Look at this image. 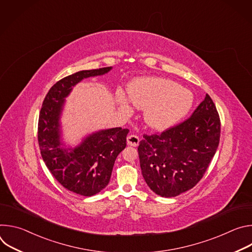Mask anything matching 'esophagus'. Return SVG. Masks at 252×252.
Masks as SVG:
<instances>
[{
  "label": "esophagus",
  "instance_id": "obj_1",
  "mask_svg": "<svg viewBox=\"0 0 252 252\" xmlns=\"http://www.w3.org/2000/svg\"><path fill=\"white\" fill-rule=\"evenodd\" d=\"M126 142L128 146H131V147H137L138 143H139V137L134 135V134H130L126 137Z\"/></svg>",
  "mask_w": 252,
  "mask_h": 252
}]
</instances>
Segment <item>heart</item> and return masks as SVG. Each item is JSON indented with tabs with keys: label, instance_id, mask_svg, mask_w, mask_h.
<instances>
[{
	"label": "heart",
	"instance_id": "heart-1",
	"mask_svg": "<svg viewBox=\"0 0 252 252\" xmlns=\"http://www.w3.org/2000/svg\"><path fill=\"white\" fill-rule=\"evenodd\" d=\"M127 97L121 90L117 92V101L121 110L131 112V102L145 110L146 124L158 130H163L182 121L193 104L190 91L177 83L162 78L146 77L132 81L128 86Z\"/></svg>",
	"mask_w": 252,
	"mask_h": 252
}]
</instances>
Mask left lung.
Segmentation results:
<instances>
[{
	"instance_id": "8db88e82",
	"label": "left lung",
	"mask_w": 252,
	"mask_h": 252,
	"mask_svg": "<svg viewBox=\"0 0 252 252\" xmlns=\"http://www.w3.org/2000/svg\"><path fill=\"white\" fill-rule=\"evenodd\" d=\"M220 120L206 94L191 117L160 134L143 135L138 157L143 178L162 197H174L196 186L218 150Z\"/></svg>"
}]
</instances>
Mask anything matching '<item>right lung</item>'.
<instances>
[{"instance_id": "add662e5", "label": "right lung", "mask_w": 252, "mask_h": 252, "mask_svg": "<svg viewBox=\"0 0 252 252\" xmlns=\"http://www.w3.org/2000/svg\"><path fill=\"white\" fill-rule=\"evenodd\" d=\"M112 68L80 70L62 79L47 94L39 117L38 140L47 167L64 189L83 196L94 195L109 185L116 158L126 147L128 129H99L70 147L63 141L61 118L65 97L75 86L84 79L105 75Z\"/></svg>"}]
</instances>
